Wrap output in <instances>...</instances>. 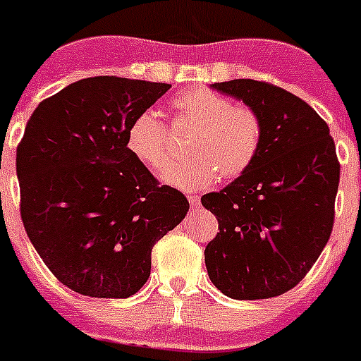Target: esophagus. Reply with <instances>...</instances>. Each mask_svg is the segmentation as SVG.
Masks as SVG:
<instances>
[{
    "label": "esophagus",
    "mask_w": 361,
    "mask_h": 361,
    "mask_svg": "<svg viewBox=\"0 0 361 361\" xmlns=\"http://www.w3.org/2000/svg\"><path fill=\"white\" fill-rule=\"evenodd\" d=\"M188 200H190V205H191V209H198L200 207V198L197 197V195H190V197H188Z\"/></svg>",
    "instance_id": "esophagus-1"
}]
</instances>
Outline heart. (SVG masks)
I'll use <instances>...</instances> for the list:
<instances>
[{
  "label": "heart",
  "instance_id": "heart-1",
  "mask_svg": "<svg viewBox=\"0 0 361 361\" xmlns=\"http://www.w3.org/2000/svg\"><path fill=\"white\" fill-rule=\"evenodd\" d=\"M175 122L195 126L188 143L191 156L163 173V180L178 190H202L218 178L245 173L262 145V120L246 106L207 88L180 92L171 99ZM126 147L136 161L161 171L171 161L168 129L150 109L138 113L126 131Z\"/></svg>",
  "mask_w": 361,
  "mask_h": 361
}]
</instances>
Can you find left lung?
<instances>
[{"mask_svg":"<svg viewBox=\"0 0 361 361\" xmlns=\"http://www.w3.org/2000/svg\"><path fill=\"white\" fill-rule=\"evenodd\" d=\"M211 87L257 111L262 145L234 183L202 197L219 228L205 267L228 298L280 296L303 280L331 235L341 180L335 142L315 109L283 88L255 80Z\"/></svg>","mask_w":361,"mask_h":361,"instance_id":"obj_1","label":"left lung"}]
</instances>
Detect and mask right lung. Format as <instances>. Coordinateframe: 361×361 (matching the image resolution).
Listing matches in <instances>:
<instances>
[{"label":"right lung","instance_id":"add662e5","mask_svg":"<svg viewBox=\"0 0 361 361\" xmlns=\"http://www.w3.org/2000/svg\"><path fill=\"white\" fill-rule=\"evenodd\" d=\"M171 85L95 75L44 99L17 145L20 218L58 280L83 296L129 298L152 248L190 202L126 147V131Z\"/></svg>","mask_w":361,"mask_h":361}]
</instances>
